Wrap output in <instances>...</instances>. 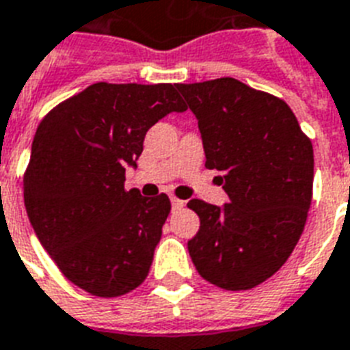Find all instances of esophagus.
I'll return each instance as SVG.
<instances>
[{"instance_id":"34e87169","label":"esophagus","mask_w":350,"mask_h":350,"mask_svg":"<svg viewBox=\"0 0 350 350\" xmlns=\"http://www.w3.org/2000/svg\"><path fill=\"white\" fill-rule=\"evenodd\" d=\"M170 204H172V211H178L185 205V202L180 198H176V196H172V198H170Z\"/></svg>"}]
</instances>
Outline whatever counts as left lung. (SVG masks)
I'll use <instances>...</instances> for the list:
<instances>
[{"instance_id": "obj_1", "label": "left lung", "mask_w": 350, "mask_h": 350, "mask_svg": "<svg viewBox=\"0 0 350 350\" xmlns=\"http://www.w3.org/2000/svg\"><path fill=\"white\" fill-rule=\"evenodd\" d=\"M198 119L205 167L222 172L229 204L191 200L200 229L189 255L205 281L250 290L297 244L314 183V148L284 100L231 77L178 84Z\"/></svg>"}]
</instances>
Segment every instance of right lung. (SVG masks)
Returning <instances> with one entry per match:
<instances>
[{
  "label": "right lung",
  "instance_id": "right-lung-1",
  "mask_svg": "<svg viewBox=\"0 0 350 350\" xmlns=\"http://www.w3.org/2000/svg\"><path fill=\"white\" fill-rule=\"evenodd\" d=\"M178 84L97 82L42 119L23 176L40 244L69 281L119 297L145 281L170 213L167 194L124 189L148 128L187 106Z\"/></svg>",
  "mask_w": 350,
  "mask_h": 350
}]
</instances>
